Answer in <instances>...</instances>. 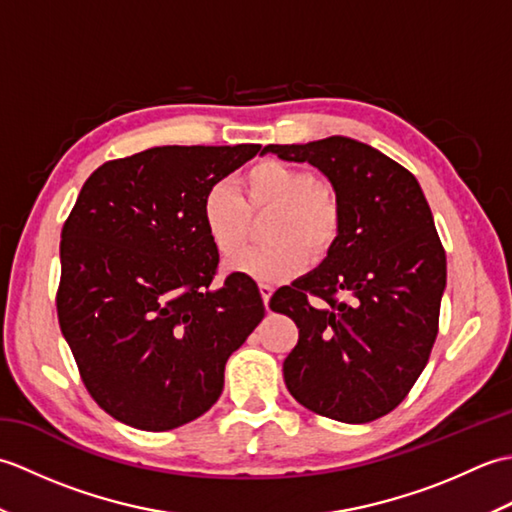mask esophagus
<instances>
[{
	"instance_id": "obj_1",
	"label": "esophagus",
	"mask_w": 512,
	"mask_h": 512,
	"mask_svg": "<svg viewBox=\"0 0 512 512\" xmlns=\"http://www.w3.org/2000/svg\"><path fill=\"white\" fill-rule=\"evenodd\" d=\"M257 288H259V295H262V299H264V303L268 306V301H270V295H273V286L270 284H266V281H259L257 284Z\"/></svg>"
}]
</instances>
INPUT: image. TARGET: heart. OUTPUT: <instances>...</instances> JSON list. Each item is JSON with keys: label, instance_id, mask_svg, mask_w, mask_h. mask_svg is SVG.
Segmentation results:
<instances>
[{"label": "heart", "instance_id": "obj_1", "mask_svg": "<svg viewBox=\"0 0 512 512\" xmlns=\"http://www.w3.org/2000/svg\"><path fill=\"white\" fill-rule=\"evenodd\" d=\"M268 211L262 224L266 244L246 250L231 264L235 273L264 281H286L332 253L341 237L343 206L332 184L314 180L303 167L266 158L250 165L226 187L206 191L200 224L222 259L235 257L248 237V215Z\"/></svg>", "mask_w": 512, "mask_h": 512}]
</instances>
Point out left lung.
I'll return each mask as SVG.
<instances>
[{
    "label": "left lung",
    "instance_id": "obj_1",
    "mask_svg": "<svg viewBox=\"0 0 512 512\" xmlns=\"http://www.w3.org/2000/svg\"><path fill=\"white\" fill-rule=\"evenodd\" d=\"M266 151L321 169L343 206L328 259L270 297L299 328L286 387L325 418H383L416 385L438 336L447 255L429 204L411 171L352 138Z\"/></svg>",
    "mask_w": 512,
    "mask_h": 512
}]
</instances>
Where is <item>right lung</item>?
<instances>
[{
	"instance_id": "1",
	"label": "right lung",
	"mask_w": 512,
	"mask_h": 512,
	"mask_svg": "<svg viewBox=\"0 0 512 512\" xmlns=\"http://www.w3.org/2000/svg\"><path fill=\"white\" fill-rule=\"evenodd\" d=\"M262 149L154 147L107 160L61 231L59 328L88 394L129 427H182L220 398L224 367L264 319L253 279L213 288L206 191Z\"/></svg>"
}]
</instances>
